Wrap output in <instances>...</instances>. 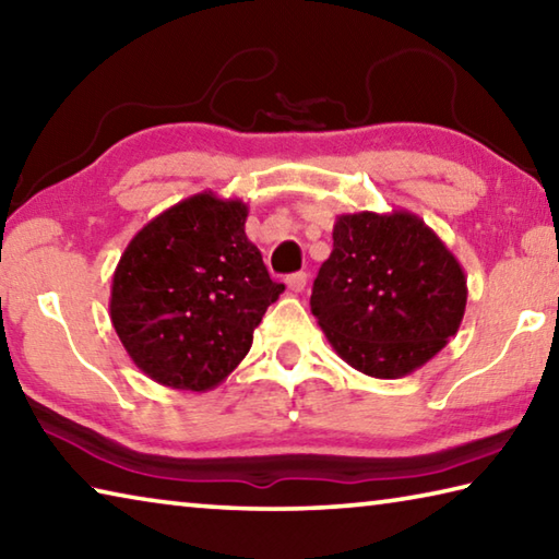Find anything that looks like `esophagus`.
<instances>
[{
  "label": "esophagus",
  "instance_id": "1",
  "mask_svg": "<svg viewBox=\"0 0 559 559\" xmlns=\"http://www.w3.org/2000/svg\"><path fill=\"white\" fill-rule=\"evenodd\" d=\"M306 283H308L306 271H298V273H290V276H286V286L290 293H300L302 288H306Z\"/></svg>",
  "mask_w": 559,
  "mask_h": 559
}]
</instances>
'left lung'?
I'll return each instance as SVG.
<instances>
[{
	"label": "left lung",
	"mask_w": 559,
	"mask_h": 559,
	"mask_svg": "<svg viewBox=\"0 0 559 559\" xmlns=\"http://www.w3.org/2000/svg\"><path fill=\"white\" fill-rule=\"evenodd\" d=\"M466 298L461 263L424 219L357 212L335 219L310 310L349 367L400 380L459 333Z\"/></svg>",
	"instance_id": "1"
}]
</instances>
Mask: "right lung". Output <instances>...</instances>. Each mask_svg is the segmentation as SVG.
<instances>
[{
    "label": "right lung",
    "instance_id": "right-lung-1",
    "mask_svg": "<svg viewBox=\"0 0 559 559\" xmlns=\"http://www.w3.org/2000/svg\"><path fill=\"white\" fill-rule=\"evenodd\" d=\"M241 200L202 192L147 222L112 273L110 320L157 384L206 392L224 382L286 286L243 231Z\"/></svg>",
    "mask_w": 559,
    "mask_h": 559
}]
</instances>
